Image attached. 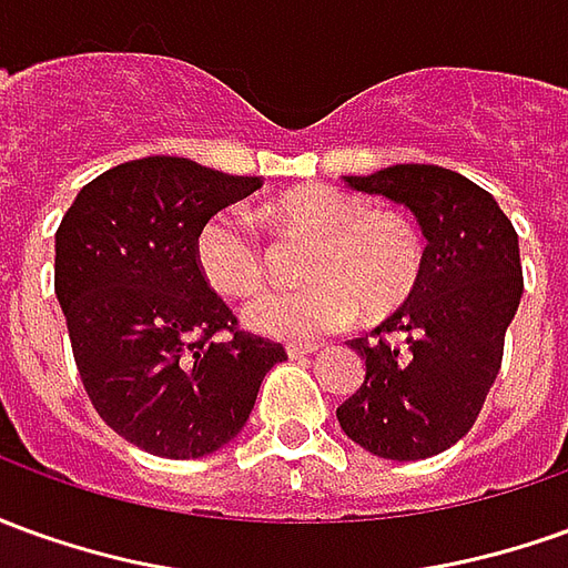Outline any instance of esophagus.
<instances>
[{"label":"esophagus","mask_w":568,"mask_h":568,"mask_svg":"<svg viewBox=\"0 0 568 568\" xmlns=\"http://www.w3.org/2000/svg\"><path fill=\"white\" fill-rule=\"evenodd\" d=\"M318 349V346H312V343H291L287 346V358H306L312 352Z\"/></svg>","instance_id":"esophagus-1"}]
</instances>
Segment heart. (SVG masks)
<instances>
[{"label": "heart", "instance_id": "1", "mask_svg": "<svg viewBox=\"0 0 568 568\" xmlns=\"http://www.w3.org/2000/svg\"><path fill=\"white\" fill-rule=\"evenodd\" d=\"M262 216L312 237L300 291L268 293L244 312L253 331L275 339H312L355 322L386 318L405 306L424 275V237L393 210H374L365 197L331 185L281 191L262 203ZM194 260L210 287L250 296L265 281V256L241 213L222 210L201 225Z\"/></svg>", "mask_w": 568, "mask_h": 568}]
</instances>
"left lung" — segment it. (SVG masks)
<instances>
[{
  "label": "left lung",
  "instance_id": "left-lung-1",
  "mask_svg": "<svg viewBox=\"0 0 568 568\" xmlns=\"http://www.w3.org/2000/svg\"><path fill=\"white\" fill-rule=\"evenodd\" d=\"M343 182L410 210L426 250L408 303L374 339H349L365 358V383L336 408V420L386 460L439 455L467 436L498 377L523 296L519 237L498 201L460 172L398 163Z\"/></svg>",
  "mask_w": 568,
  "mask_h": 568
}]
</instances>
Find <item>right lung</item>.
<instances>
[{"instance_id": "add662e5", "label": "right lung", "mask_w": 568, "mask_h": 568, "mask_svg": "<svg viewBox=\"0 0 568 568\" xmlns=\"http://www.w3.org/2000/svg\"><path fill=\"white\" fill-rule=\"evenodd\" d=\"M260 187L185 158L120 163L54 234V296L101 420L144 452L206 457L241 433L284 346L237 331L194 260L206 219ZM229 329V341H216Z\"/></svg>"}]
</instances>
